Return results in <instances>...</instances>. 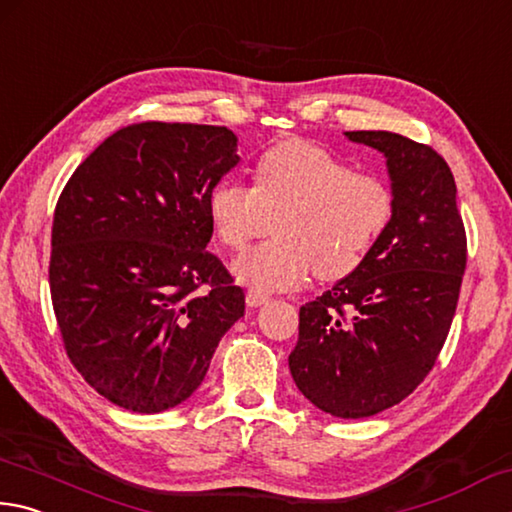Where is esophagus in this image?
<instances>
[{
	"label": "esophagus",
	"mask_w": 512,
	"mask_h": 512,
	"mask_svg": "<svg viewBox=\"0 0 512 512\" xmlns=\"http://www.w3.org/2000/svg\"><path fill=\"white\" fill-rule=\"evenodd\" d=\"M245 301H247L249 308H261L263 303L270 301V297H267V294H263V292H258V290H249L245 294Z\"/></svg>",
	"instance_id": "34e87169"
}]
</instances>
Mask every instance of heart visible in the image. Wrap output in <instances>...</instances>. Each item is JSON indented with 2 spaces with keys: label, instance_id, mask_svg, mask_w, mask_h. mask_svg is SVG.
I'll list each match as a JSON object with an SVG mask.
<instances>
[{
  "label": "heart",
  "instance_id": "heart-1",
  "mask_svg": "<svg viewBox=\"0 0 512 512\" xmlns=\"http://www.w3.org/2000/svg\"><path fill=\"white\" fill-rule=\"evenodd\" d=\"M396 200L384 179L357 173L346 159L310 141L263 152L256 182L227 177L209 195V218L224 247L245 249L272 229L274 240L236 258V281L258 292L308 281H337L362 265L393 220Z\"/></svg>",
  "mask_w": 512,
  "mask_h": 512
}]
</instances>
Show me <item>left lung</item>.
<instances>
[{
    "instance_id": "left-lung-1",
    "label": "left lung",
    "mask_w": 512,
    "mask_h": 512,
    "mask_svg": "<svg viewBox=\"0 0 512 512\" xmlns=\"http://www.w3.org/2000/svg\"><path fill=\"white\" fill-rule=\"evenodd\" d=\"M387 159L393 220L362 265L299 310L290 373L317 409L366 418L398 405L432 371L465 272V229L450 166L384 130L346 132Z\"/></svg>"
}]
</instances>
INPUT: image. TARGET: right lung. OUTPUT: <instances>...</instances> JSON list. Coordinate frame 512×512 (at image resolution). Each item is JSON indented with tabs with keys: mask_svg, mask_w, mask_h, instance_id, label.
I'll list each match as a JSON object with an SVG mask.
<instances>
[{
	"mask_svg": "<svg viewBox=\"0 0 512 512\" xmlns=\"http://www.w3.org/2000/svg\"><path fill=\"white\" fill-rule=\"evenodd\" d=\"M218 125L148 121L107 137L53 213L49 285L67 355L114 405L159 414L193 396L245 292L206 251L209 195L238 164Z\"/></svg>",
	"mask_w": 512,
	"mask_h": 512,
	"instance_id": "add662e5",
	"label": "right lung"
}]
</instances>
